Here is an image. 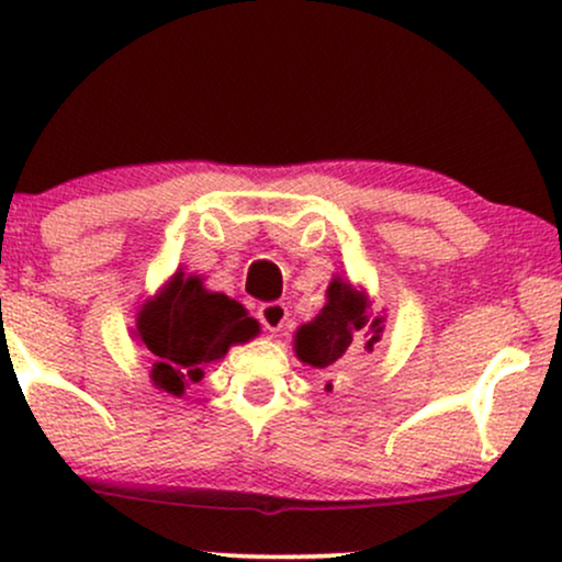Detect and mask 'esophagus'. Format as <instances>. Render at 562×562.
Wrapping results in <instances>:
<instances>
[{
  "instance_id": "esophagus-1",
  "label": "esophagus",
  "mask_w": 562,
  "mask_h": 562,
  "mask_svg": "<svg viewBox=\"0 0 562 562\" xmlns=\"http://www.w3.org/2000/svg\"><path fill=\"white\" fill-rule=\"evenodd\" d=\"M257 321L268 328V331H281L289 321V307L283 302H262L257 307Z\"/></svg>"
}]
</instances>
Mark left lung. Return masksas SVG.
Segmentation results:
<instances>
[{
	"mask_svg": "<svg viewBox=\"0 0 562 562\" xmlns=\"http://www.w3.org/2000/svg\"><path fill=\"white\" fill-rule=\"evenodd\" d=\"M379 334L381 318L371 321L366 294H358L347 281L336 279L328 286V302L318 318L296 331L294 349L302 362L318 368V371L334 373L347 366L358 347L373 352ZM326 389H331V381Z\"/></svg>",
	"mask_w": 562,
	"mask_h": 562,
	"instance_id": "left-lung-1",
	"label": "left lung"
}]
</instances>
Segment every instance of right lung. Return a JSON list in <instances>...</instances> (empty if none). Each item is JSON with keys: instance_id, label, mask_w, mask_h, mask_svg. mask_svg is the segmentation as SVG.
<instances>
[{"instance_id": "add662e5", "label": "right lung", "mask_w": 562, "mask_h": 562, "mask_svg": "<svg viewBox=\"0 0 562 562\" xmlns=\"http://www.w3.org/2000/svg\"><path fill=\"white\" fill-rule=\"evenodd\" d=\"M136 331L155 355V386L181 397L189 384L202 381L207 362L221 360L236 341L252 339L260 326L247 318L239 302L207 292L196 276L178 273L155 302L142 307Z\"/></svg>"}]
</instances>
